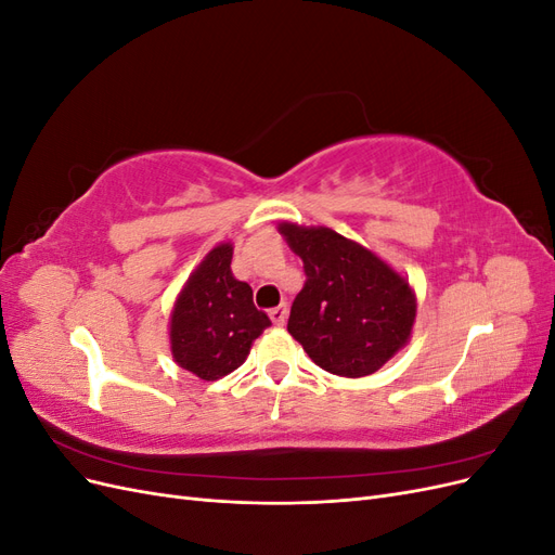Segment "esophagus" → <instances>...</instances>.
Returning a JSON list of instances; mask_svg holds the SVG:
<instances>
[{"mask_svg": "<svg viewBox=\"0 0 555 555\" xmlns=\"http://www.w3.org/2000/svg\"><path fill=\"white\" fill-rule=\"evenodd\" d=\"M287 304H280L278 308H273L271 312H268V314H271V319H273V324L275 326H282L284 322H287Z\"/></svg>", "mask_w": 555, "mask_h": 555, "instance_id": "obj_1", "label": "esophagus"}]
</instances>
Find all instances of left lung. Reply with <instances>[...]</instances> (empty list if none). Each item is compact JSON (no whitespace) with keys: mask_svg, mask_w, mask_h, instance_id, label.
Segmentation results:
<instances>
[{"mask_svg":"<svg viewBox=\"0 0 555 555\" xmlns=\"http://www.w3.org/2000/svg\"><path fill=\"white\" fill-rule=\"evenodd\" d=\"M278 231L306 268L287 324L292 338L326 373H377L410 343L416 319L410 282L375 251L328 227L282 222Z\"/></svg>","mask_w":555,"mask_h":555,"instance_id":"obj_1","label":"left lung"}]
</instances>
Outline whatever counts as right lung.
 Masks as SVG:
<instances>
[{
    "label": "right lung",
    "instance_id": "1",
    "mask_svg": "<svg viewBox=\"0 0 555 555\" xmlns=\"http://www.w3.org/2000/svg\"><path fill=\"white\" fill-rule=\"evenodd\" d=\"M233 245H215L204 257L171 312V354L192 375L215 382L243 365L249 347L271 326L255 308L251 287L231 273Z\"/></svg>",
    "mask_w": 555,
    "mask_h": 555
}]
</instances>
